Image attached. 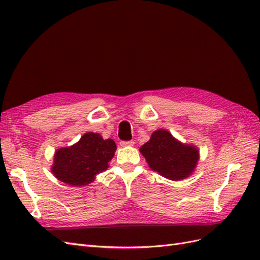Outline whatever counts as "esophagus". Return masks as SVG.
Wrapping results in <instances>:
<instances>
[{
	"instance_id": "34e87169",
	"label": "esophagus",
	"mask_w": 260,
	"mask_h": 260,
	"mask_svg": "<svg viewBox=\"0 0 260 260\" xmlns=\"http://www.w3.org/2000/svg\"><path fill=\"white\" fill-rule=\"evenodd\" d=\"M135 142L133 141H120V146L124 147V146H133Z\"/></svg>"
}]
</instances>
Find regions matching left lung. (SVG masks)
Returning <instances> with one entry per match:
<instances>
[{"mask_svg": "<svg viewBox=\"0 0 260 260\" xmlns=\"http://www.w3.org/2000/svg\"><path fill=\"white\" fill-rule=\"evenodd\" d=\"M140 152L154 171L175 181L190 176L199 160L198 149L181 144L166 130L155 131Z\"/></svg>", "mask_w": 260, "mask_h": 260, "instance_id": "8db88e82", "label": "left lung"}]
</instances>
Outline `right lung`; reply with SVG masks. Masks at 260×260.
I'll list each match as a JSON object with an SVG mask.
<instances>
[{
	"mask_svg": "<svg viewBox=\"0 0 260 260\" xmlns=\"http://www.w3.org/2000/svg\"><path fill=\"white\" fill-rule=\"evenodd\" d=\"M116 148L112 139L104 140L99 133L88 132L75 145L56 151L52 172L72 186L86 185L107 169Z\"/></svg>",
	"mask_w": 260,
	"mask_h": 260,
	"instance_id": "1",
	"label": "right lung"
}]
</instances>
